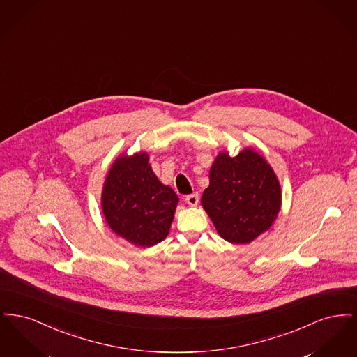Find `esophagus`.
Segmentation results:
<instances>
[{"instance_id":"obj_1","label":"esophagus","mask_w":357,"mask_h":357,"mask_svg":"<svg viewBox=\"0 0 357 357\" xmlns=\"http://www.w3.org/2000/svg\"><path fill=\"white\" fill-rule=\"evenodd\" d=\"M186 202L187 204H190V206H197L198 202H199V195H198V192H194V194L187 195Z\"/></svg>"}]
</instances>
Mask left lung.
Instances as JSON below:
<instances>
[{"label":"left lung","mask_w":357,"mask_h":357,"mask_svg":"<svg viewBox=\"0 0 357 357\" xmlns=\"http://www.w3.org/2000/svg\"><path fill=\"white\" fill-rule=\"evenodd\" d=\"M201 202L223 239L249 243L275 221L281 188L272 167L252 149L234 158L222 153L210 169Z\"/></svg>","instance_id":"obj_1"}]
</instances>
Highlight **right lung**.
Wrapping results in <instances>:
<instances>
[{"label":"right lung","mask_w":357,"mask_h":357,"mask_svg":"<svg viewBox=\"0 0 357 357\" xmlns=\"http://www.w3.org/2000/svg\"><path fill=\"white\" fill-rule=\"evenodd\" d=\"M178 195L159 182L147 153L115 160L102 188L108 226L136 246L149 248L167 237Z\"/></svg>","instance_id":"add662e5"}]
</instances>
